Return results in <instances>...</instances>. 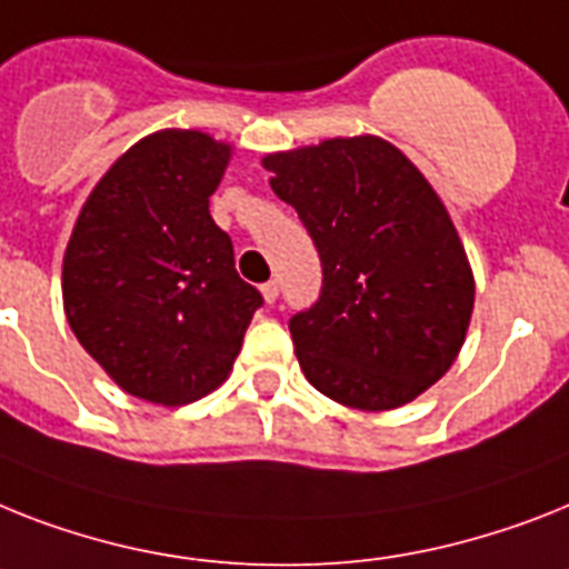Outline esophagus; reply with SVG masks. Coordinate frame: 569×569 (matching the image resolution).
<instances>
[{"mask_svg":"<svg viewBox=\"0 0 569 569\" xmlns=\"http://www.w3.org/2000/svg\"><path fill=\"white\" fill-rule=\"evenodd\" d=\"M261 293H264L267 305H273L276 299H279V281H267V284H261Z\"/></svg>","mask_w":569,"mask_h":569,"instance_id":"esophagus-1","label":"esophagus"}]
</instances>
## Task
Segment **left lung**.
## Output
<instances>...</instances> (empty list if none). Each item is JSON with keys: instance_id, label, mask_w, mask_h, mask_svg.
Instances as JSON below:
<instances>
[{"instance_id": "8db88e82", "label": "left lung", "mask_w": 569, "mask_h": 569, "mask_svg": "<svg viewBox=\"0 0 569 569\" xmlns=\"http://www.w3.org/2000/svg\"><path fill=\"white\" fill-rule=\"evenodd\" d=\"M264 168L322 264L319 299L290 319L305 378L372 412L433 387L462 349L473 276L419 168L378 136L270 153Z\"/></svg>"}]
</instances>
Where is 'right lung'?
<instances>
[{"mask_svg": "<svg viewBox=\"0 0 569 569\" xmlns=\"http://www.w3.org/2000/svg\"><path fill=\"white\" fill-rule=\"evenodd\" d=\"M229 144L162 130L89 194L63 258L66 319L124 392L180 407L220 387L264 296L234 270L209 197Z\"/></svg>", "mask_w": 569, "mask_h": 569, "instance_id": "right-lung-1", "label": "right lung"}]
</instances>
